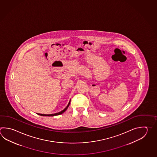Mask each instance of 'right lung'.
I'll use <instances>...</instances> for the list:
<instances>
[{
	"instance_id": "obj_1",
	"label": "right lung",
	"mask_w": 157,
	"mask_h": 157,
	"mask_svg": "<svg viewBox=\"0 0 157 157\" xmlns=\"http://www.w3.org/2000/svg\"><path fill=\"white\" fill-rule=\"evenodd\" d=\"M70 103H71V100L69 101V103H68V105H67V106L65 107V108L64 109L62 110V111H60V112L56 113H54V114H39V113H37L38 115L39 116H48V117H53V116H58V115H60V114H63V113L65 112L66 110L68 109V107L69 106V104H70Z\"/></svg>"
}]
</instances>
